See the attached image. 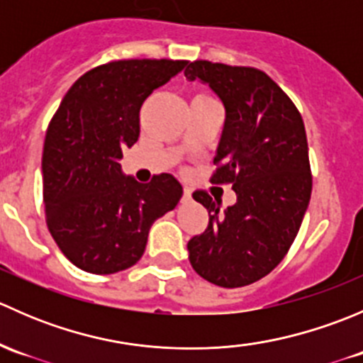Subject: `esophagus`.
I'll use <instances>...</instances> for the list:
<instances>
[{
	"label": "esophagus",
	"instance_id": "34e87169",
	"mask_svg": "<svg viewBox=\"0 0 363 363\" xmlns=\"http://www.w3.org/2000/svg\"><path fill=\"white\" fill-rule=\"evenodd\" d=\"M191 200V189L184 188V195H182V202H189Z\"/></svg>",
	"mask_w": 363,
	"mask_h": 363
}]
</instances>
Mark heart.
<instances>
[{
  "label": "heart",
  "mask_w": 363,
  "mask_h": 363,
  "mask_svg": "<svg viewBox=\"0 0 363 363\" xmlns=\"http://www.w3.org/2000/svg\"><path fill=\"white\" fill-rule=\"evenodd\" d=\"M193 100H214V98H212L211 94L203 93V91H199V93L195 94V98H193Z\"/></svg>",
  "instance_id": "obj_1"
}]
</instances>
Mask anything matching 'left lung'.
Returning <instances> with one entry per match:
<instances>
[{
	"mask_svg": "<svg viewBox=\"0 0 363 363\" xmlns=\"http://www.w3.org/2000/svg\"><path fill=\"white\" fill-rule=\"evenodd\" d=\"M184 75L208 84L225 105L211 182L232 184L237 195L219 212V200L193 193L208 225L188 242L189 262L216 286H246L279 265L302 225L313 191L306 128L290 96L262 69L200 60Z\"/></svg>",
	"mask_w": 363,
	"mask_h": 363,
	"instance_id": "1",
	"label": "left lung"
}]
</instances>
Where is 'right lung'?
<instances>
[{"instance_id":"1","label":"right lung","mask_w":363,"mask_h":363,"mask_svg":"<svg viewBox=\"0 0 363 363\" xmlns=\"http://www.w3.org/2000/svg\"><path fill=\"white\" fill-rule=\"evenodd\" d=\"M184 60H119L84 73L68 89L43 144V203L52 239L79 269L113 274L142 258L152 223L182 186L170 174L142 184L119 160L140 135L149 94L184 69Z\"/></svg>"}]
</instances>
